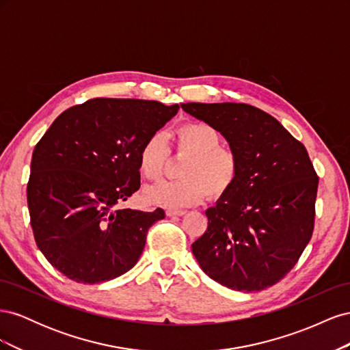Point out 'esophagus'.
I'll use <instances>...</instances> for the list:
<instances>
[{
  "instance_id": "34e87169",
  "label": "esophagus",
  "mask_w": 350,
  "mask_h": 350,
  "mask_svg": "<svg viewBox=\"0 0 350 350\" xmlns=\"http://www.w3.org/2000/svg\"><path fill=\"white\" fill-rule=\"evenodd\" d=\"M187 213L185 210H172V208H167L166 210V216L169 217H174V216H184Z\"/></svg>"
}]
</instances>
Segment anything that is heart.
Returning <instances> with one entry per match:
<instances>
[{
    "mask_svg": "<svg viewBox=\"0 0 350 350\" xmlns=\"http://www.w3.org/2000/svg\"><path fill=\"white\" fill-rule=\"evenodd\" d=\"M178 152L189 154L181 171V181L161 183L144 189L149 204L166 208H183L201 203L206 196L219 198L235 185L239 161L234 150L221 147V135L207 122H187L174 133ZM169 149L161 134L147 137L139 150V171L157 181L163 174Z\"/></svg>",
    "mask_w": 350,
    "mask_h": 350,
    "instance_id": "1",
    "label": "heart"
}]
</instances>
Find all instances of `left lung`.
Segmentation results:
<instances>
[{
  "mask_svg": "<svg viewBox=\"0 0 350 350\" xmlns=\"http://www.w3.org/2000/svg\"><path fill=\"white\" fill-rule=\"evenodd\" d=\"M225 137L239 161L235 185L206 210L193 245L201 270L232 291L258 292L288 274L314 230L319 176L305 146L247 103H181Z\"/></svg>",
  "mask_w": 350,
  "mask_h": 350,
  "instance_id": "left-lung-1",
  "label": "left lung"
}]
</instances>
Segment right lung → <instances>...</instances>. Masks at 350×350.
<instances>
[{"label": "right lung", "mask_w": 350, "mask_h": 350, "mask_svg": "<svg viewBox=\"0 0 350 350\" xmlns=\"http://www.w3.org/2000/svg\"><path fill=\"white\" fill-rule=\"evenodd\" d=\"M179 107L90 99L62 112L36 144L27 206L36 245L68 279L102 283L135 266L162 208L113 207L140 188L139 150Z\"/></svg>", "instance_id": "right-lung-1"}]
</instances>
